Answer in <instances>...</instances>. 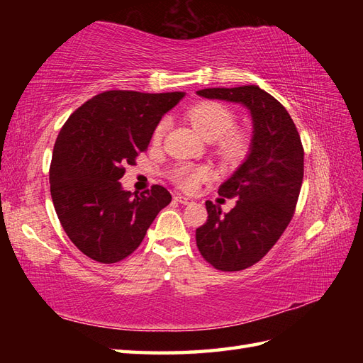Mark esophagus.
Returning a JSON list of instances; mask_svg holds the SVG:
<instances>
[{
  "mask_svg": "<svg viewBox=\"0 0 363 363\" xmlns=\"http://www.w3.org/2000/svg\"><path fill=\"white\" fill-rule=\"evenodd\" d=\"M174 199H176V201L179 203V204H182V206H187V204L191 203V199L187 198V196H184V195H176Z\"/></svg>",
  "mask_w": 363,
  "mask_h": 363,
  "instance_id": "esophagus-1",
  "label": "esophagus"
}]
</instances>
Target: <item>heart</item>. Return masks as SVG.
I'll return each instance as SVG.
<instances>
[{"instance_id":"obj_1","label":"heart","mask_w":363,"mask_h":363,"mask_svg":"<svg viewBox=\"0 0 363 363\" xmlns=\"http://www.w3.org/2000/svg\"><path fill=\"white\" fill-rule=\"evenodd\" d=\"M189 121L206 140H215V148L223 159L238 160L250 148V137L242 129H235V113L229 106L220 101H201L189 107ZM167 120H162L152 133V142L159 143L165 135ZM209 176L206 167L179 165L172 174L173 181L181 189L191 191Z\"/></svg>"}]
</instances>
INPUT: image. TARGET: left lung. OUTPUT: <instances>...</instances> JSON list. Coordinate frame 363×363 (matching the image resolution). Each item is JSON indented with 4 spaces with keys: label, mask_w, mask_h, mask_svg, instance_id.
Wrapping results in <instances>:
<instances>
[{
    "label": "left lung",
    "mask_w": 363,
    "mask_h": 363,
    "mask_svg": "<svg viewBox=\"0 0 363 363\" xmlns=\"http://www.w3.org/2000/svg\"><path fill=\"white\" fill-rule=\"evenodd\" d=\"M199 96L238 103L250 111L248 157L223 182L218 194L237 198L234 209L206 201L207 221L196 229L201 256L221 272L256 264L279 240L295 213L304 176V150L285 107L257 86L203 89Z\"/></svg>",
    "instance_id": "left-lung-1"
}]
</instances>
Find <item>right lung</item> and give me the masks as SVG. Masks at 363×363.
<instances>
[{"instance_id": "1", "label": "right lung", "mask_w": 363, "mask_h": 363, "mask_svg": "<svg viewBox=\"0 0 363 363\" xmlns=\"http://www.w3.org/2000/svg\"><path fill=\"white\" fill-rule=\"evenodd\" d=\"M182 91H103L78 107L54 143L50 189L60 225L76 248L101 264L133 254L157 213L172 203L162 186L123 190L126 165L148 150L160 118Z\"/></svg>"}]
</instances>
